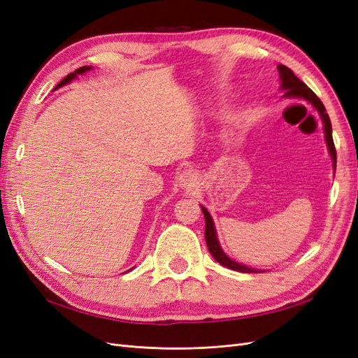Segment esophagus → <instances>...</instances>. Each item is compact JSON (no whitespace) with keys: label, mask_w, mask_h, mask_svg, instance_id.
<instances>
[{"label":"esophagus","mask_w":358,"mask_h":358,"mask_svg":"<svg viewBox=\"0 0 358 358\" xmlns=\"http://www.w3.org/2000/svg\"><path fill=\"white\" fill-rule=\"evenodd\" d=\"M178 183L183 189H194L197 185V175L192 170L182 171L178 176Z\"/></svg>","instance_id":"1"}]
</instances>
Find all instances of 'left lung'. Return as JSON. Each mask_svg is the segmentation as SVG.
<instances>
[{"label": "left lung", "mask_w": 358, "mask_h": 358, "mask_svg": "<svg viewBox=\"0 0 358 358\" xmlns=\"http://www.w3.org/2000/svg\"><path fill=\"white\" fill-rule=\"evenodd\" d=\"M278 71H279V78H280V90H282L285 94L284 96H289V99H303L309 101L315 109L318 110L321 119H322V124H324V134H326V142L329 146V152L331 155L333 159V166L336 169V149H334V143H333V136H331V122H330V117L326 112V107L321 103V100L318 96L313 94V91L310 88H308L306 83H303L297 76L292 73L291 69L282 66V64H279L278 66ZM201 210L204 215V221H206V230H204V239L206 243H208L209 248V252L212 254V257L218 262L221 266L224 267H229L231 270H236V272H242V273H258V272H263V270H257L252 267H248L245 264H239L236 263L234 259H231L230 257H227L225 252L221 249V245L218 242V237H216V230H215V225L212 221V216L208 212V209L203 208L201 206Z\"/></svg>", "instance_id": "obj_1"}]
</instances>
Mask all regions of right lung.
Instances as JSON below:
<instances>
[{
  "label": "right lung",
  "mask_w": 358,
  "mask_h": 358,
  "mask_svg": "<svg viewBox=\"0 0 358 358\" xmlns=\"http://www.w3.org/2000/svg\"><path fill=\"white\" fill-rule=\"evenodd\" d=\"M92 67L91 66H83V67H80V69H78V70H76V71H73V73H70L69 76H67V78H64L59 83H58V86H57V88H59V86H62V85H67V83H70L73 79H76V78H78V76L79 74H83V73H86V71H90ZM55 88V90H57Z\"/></svg>",
  "instance_id": "right-lung-1"
}]
</instances>
